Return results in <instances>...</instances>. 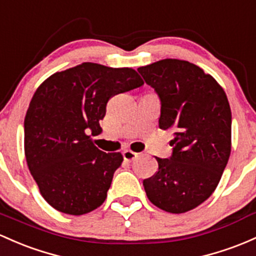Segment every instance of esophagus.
<instances>
[{
    "instance_id": "34e87169",
    "label": "esophagus",
    "mask_w": 256,
    "mask_h": 256,
    "mask_svg": "<svg viewBox=\"0 0 256 256\" xmlns=\"http://www.w3.org/2000/svg\"><path fill=\"white\" fill-rule=\"evenodd\" d=\"M122 156L124 159H125V162H132V160H134L138 156V154L134 153V152L130 150H126L122 152Z\"/></svg>"
}]
</instances>
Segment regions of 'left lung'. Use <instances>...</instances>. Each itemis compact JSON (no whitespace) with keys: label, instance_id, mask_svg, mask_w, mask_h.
I'll use <instances>...</instances> for the list:
<instances>
[{"label":"left lung","instance_id":"1","mask_svg":"<svg viewBox=\"0 0 256 256\" xmlns=\"http://www.w3.org/2000/svg\"><path fill=\"white\" fill-rule=\"evenodd\" d=\"M160 98L159 128L172 130V154L156 158L158 170L143 180L148 199L182 214L206 202L231 154L232 115L224 88L187 60H162L137 69Z\"/></svg>","mask_w":256,"mask_h":256}]
</instances>
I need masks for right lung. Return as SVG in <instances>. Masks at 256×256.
I'll use <instances>...</instances> for the list:
<instances>
[{
    "mask_svg": "<svg viewBox=\"0 0 256 256\" xmlns=\"http://www.w3.org/2000/svg\"><path fill=\"white\" fill-rule=\"evenodd\" d=\"M142 85L136 70L87 62L54 72L38 87L25 115L24 150L50 206L84 215L102 206L124 158L98 150L88 134L102 131L112 97Z\"/></svg>",
    "mask_w": 256,
    "mask_h": 256,
    "instance_id": "1",
    "label": "right lung"
}]
</instances>
